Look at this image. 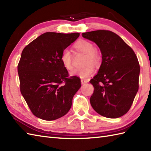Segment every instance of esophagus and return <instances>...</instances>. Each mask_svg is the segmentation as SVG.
<instances>
[{
	"label": "esophagus",
	"mask_w": 151,
	"mask_h": 151,
	"mask_svg": "<svg viewBox=\"0 0 151 151\" xmlns=\"http://www.w3.org/2000/svg\"><path fill=\"white\" fill-rule=\"evenodd\" d=\"M88 82V81H87V80L86 79H81V84H86V83Z\"/></svg>",
	"instance_id": "34e87169"
}]
</instances>
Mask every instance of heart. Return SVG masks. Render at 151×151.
Instances as JSON below:
<instances>
[{
    "label": "heart",
    "instance_id": "heart-1",
    "mask_svg": "<svg viewBox=\"0 0 151 151\" xmlns=\"http://www.w3.org/2000/svg\"><path fill=\"white\" fill-rule=\"evenodd\" d=\"M75 49L87 54L84 67L74 69L70 73V76H78L81 78H86L93 75L95 68L92 65L98 66L101 63V56L92 43L86 40H81L75 45ZM61 62L63 67L70 70L73 68V56L69 49H64L61 55Z\"/></svg>",
    "mask_w": 151,
    "mask_h": 151
}]
</instances>
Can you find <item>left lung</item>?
I'll use <instances>...</instances> for the list:
<instances>
[{"label": "left lung", "instance_id": "obj_1", "mask_svg": "<svg viewBox=\"0 0 151 151\" xmlns=\"http://www.w3.org/2000/svg\"><path fill=\"white\" fill-rule=\"evenodd\" d=\"M95 42L102 54V63L90 83L94 91L90 103L99 114L118 118L127 114L138 91L140 67L132 48L109 30L82 33Z\"/></svg>", "mask_w": 151, "mask_h": 151}]
</instances>
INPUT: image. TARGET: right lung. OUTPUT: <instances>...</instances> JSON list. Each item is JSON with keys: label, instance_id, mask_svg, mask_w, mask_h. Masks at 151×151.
I'll use <instances>...</instances> for the list:
<instances>
[{"label": "right lung", "instance_id": "1", "mask_svg": "<svg viewBox=\"0 0 151 151\" xmlns=\"http://www.w3.org/2000/svg\"><path fill=\"white\" fill-rule=\"evenodd\" d=\"M79 36V33L46 32L22 50L17 66L21 93L36 117L55 120L71 107L81 83L77 76L69 77L61 55Z\"/></svg>", "mask_w": 151, "mask_h": 151}]
</instances>
